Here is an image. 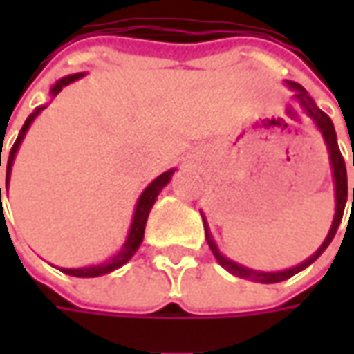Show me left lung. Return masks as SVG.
Masks as SVG:
<instances>
[{"label": "left lung", "instance_id": "8db88e82", "mask_svg": "<svg viewBox=\"0 0 354 354\" xmlns=\"http://www.w3.org/2000/svg\"><path fill=\"white\" fill-rule=\"evenodd\" d=\"M286 84L290 86V88L295 92L293 94V98L299 102V106L304 108V112H306L309 120L315 124V128L319 129L321 136H323V142L327 145V153H329V163H331V173H333V183H335V216H333V225L329 228V234L327 238L323 240V244H321L317 250L313 252L307 260H304L301 264L293 266V268H288V270H279V272H260V270H252V268H246V266L238 264L234 260H230V258H226L223 252L218 250V246H216V242H214V238L211 234V228H209V223H207V218H205V214H203V223H205V234H207V242H209V246H211L212 254H214V258L218 260V264L223 266L225 270H228L230 274H234L238 278H246L252 279V281H260V283H278V281H283V279L292 278L295 276L297 272H301V270H306L307 266H311L317 258H319L321 254L325 252V248L331 244V240L335 238V232H337V228L341 225V218H343V212H345V205H347V195H348V187H347V167H345V159L341 156V149H339V143H337V133H335V126L333 122H331V118L327 116L323 110L317 108V104L315 100L309 96L306 92L304 86H299V84H295V82H290V80H286ZM353 165H354V149H353ZM353 207H354V189H353ZM353 207H351V212H353ZM351 221V218H348Z\"/></svg>", "mask_w": 354, "mask_h": 354}]
</instances>
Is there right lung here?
I'll return each instance as SVG.
<instances>
[{
    "label": "right lung",
    "mask_w": 354,
    "mask_h": 354,
    "mask_svg": "<svg viewBox=\"0 0 354 354\" xmlns=\"http://www.w3.org/2000/svg\"><path fill=\"white\" fill-rule=\"evenodd\" d=\"M82 76H84V73L62 76L61 80H57V84L50 88V96L55 98V96H57L64 86H68L71 82H75V80L82 78ZM45 108H47V106H39L33 114L25 120V124H23V128H21L19 136H17V140H15L13 147H11V151H9V157H7V171H6L7 189H9V179H11V167H13L15 156H17V151H19L21 142H23V138H25L27 129L31 128V124L35 122V118L39 116ZM0 165H1V149H0ZM173 173H175V169H169V171H165V173H161L157 179H153L151 183L143 189V193L140 195V198H138V205H136L133 216H131V225H129V232H128V236H126V242L122 244V248H120V250H116V254H112V256H110L106 262H102V264L84 266V268H61V272L68 274V276H75V278H98V276L110 274V272H114V270H118V268H122V266L126 264L129 258L138 252V248H140V244H142V240H143L145 223H147V216H149V211H151L153 203L157 201V195H159V193L163 191V187L171 181ZM0 207H1V189H0ZM1 209H3V207H1Z\"/></svg>",
    "instance_id": "right-lung-1"
}]
</instances>
